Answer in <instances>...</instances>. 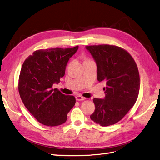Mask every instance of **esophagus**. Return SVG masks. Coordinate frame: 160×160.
I'll return each mask as SVG.
<instances>
[{"mask_svg": "<svg viewBox=\"0 0 160 160\" xmlns=\"http://www.w3.org/2000/svg\"><path fill=\"white\" fill-rule=\"evenodd\" d=\"M85 99H86V98L82 97V96H81V95H78L76 97L77 101H83V100H85Z\"/></svg>", "mask_w": 160, "mask_h": 160, "instance_id": "obj_1", "label": "esophagus"}]
</instances>
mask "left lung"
Returning <instances> with one entry per match:
<instances>
[{"label": "left lung", "instance_id": "1", "mask_svg": "<svg viewBox=\"0 0 160 160\" xmlns=\"http://www.w3.org/2000/svg\"><path fill=\"white\" fill-rule=\"evenodd\" d=\"M97 66V79L105 81L104 99L94 98L92 120L101 126L120 121L136 102L140 90V75L133 58L114 45L86 46Z\"/></svg>", "mask_w": 160, "mask_h": 160}]
</instances>
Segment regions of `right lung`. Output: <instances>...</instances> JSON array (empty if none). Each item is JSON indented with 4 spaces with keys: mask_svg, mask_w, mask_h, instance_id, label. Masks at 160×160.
<instances>
[{
    "mask_svg": "<svg viewBox=\"0 0 160 160\" xmlns=\"http://www.w3.org/2000/svg\"><path fill=\"white\" fill-rule=\"evenodd\" d=\"M79 48L40 49L24 62L18 80L23 103L39 122L54 127L64 123L76 102L73 96L65 95L52 85L64 76L68 60Z\"/></svg>",
    "mask_w": 160,
    "mask_h": 160,
    "instance_id": "obj_1",
    "label": "right lung"
}]
</instances>
